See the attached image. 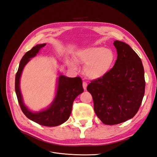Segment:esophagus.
Returning a JSON list of instances; mask_svg holds the SVG:
<instances>
[{"instance_id": "34e87169", "label": "esophagus", "mask_w": 157, "mask_h": 157, "mask_svg": "<svg viewBox=\"0 0 157 157\" xmlns=\"http://www.w3.org/2000/svg\"><path fill=\"white\" fill-rule=\"evenodd\" d=\"M82 86H83V89H84V90H86L87 86V82H83V84H82Z\"/></svg>"}]
</instances>
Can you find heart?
Instances as JSON below:
<instances>
[{
	"label": "heart",
	"mask_w": 157,
	"mask_h": 157,
	"mask_svg": "<svg viewBox=\"0 0 157 157\" xmlns=\"http://www.w3.org/2000/svg\"><path fill=\"white\" fill-rule=\"evenodd\" d=\"M114 52L103 47H90L79 52L78 60L85 64L84 73L88 78L97 79L105 75L110 70L115 61ZM75 67V63L71 62Z\"/></svg>",
	"instance_id": "b5f03b06"
}]
</instances>
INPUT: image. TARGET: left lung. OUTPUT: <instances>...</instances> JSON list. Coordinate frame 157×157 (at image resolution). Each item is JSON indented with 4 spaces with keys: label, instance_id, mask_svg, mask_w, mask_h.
Here are the masks:
<instances>
[{
    "label": "left lung",
    "instance_id": "left-lung-1",
    "mask_svg": "<svg viewBox=\"0 0 157 157\" xmlns=\"http://www.w3.org/2000/svg\"><path fill=\"white\" fill-rule=\"evenodd\" d=\"M117 58L114 66L101 78L92 80L87 90L94 111L105 124H116L132 118L141 105L145 90L141 59L123 42L115 40Z\"/></svg>",
    "mask_w": 157,
    "mask_h": 157
}]
</instances>
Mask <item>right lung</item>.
<instances>
[{
    "label": "right lung",
    "instance_id": "add662e5",
    "mask_svg": "<svg viewBox=\"0 0 157 157\" xmlns=\"http://www.w3.org/2000/svg\"><path fill=\"white\" fill-rule=\"evenodd\" d=\"M46 44H38L33 47L24 55L16 74L15 91L22 112L26 117L41 125L47 127L58 126L66 122L71 114L74 99L83 91L81 78H67L60 75L58 78V89L55 99L47 109L34 113L30 111L24 104L20 90V78L24 67L30 58L34 57L42 48Z\"/></svg>",
    "mask_w": 157,
    "mask_h": 157
}]
</instances>
